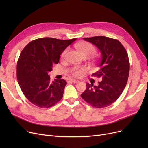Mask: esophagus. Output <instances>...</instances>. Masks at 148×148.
<instances>
[{
  "label": "esophagus",
  "mask_w": 148,
  "mask_h": 148,
  "mask_svg": "<svg viewBox=\"0 0 148 148\" xmlns=\"http://www.w3.org/2000/svg\"><path fill=\"white\" fill-rule=\"evenodd\" d=\"M69 81H70V82H73V83H79V80H75V79H70V80H69Z\"/></svg>",
  "instance_id": "34e87169"
}]
</instances>
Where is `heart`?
<instances>
[{
	"mask_svg": "<svg viewBox=\"0 0 148 148\" xmlns=\"http://www.w3.org/2000/svg\"><path fill=\"white\" fill-rule=\"evenodd\" d=\"M75 47L82 56H91L92 54H94L96 51L95 47L92 44L86 42H81L75 45ZM67 51H68V49H66L63 52H62V57H64ZM84 70H85V68L84 67L75 66L72 69L71 73L74 77H79L82 76L83 74V72L84 71Z\"/></svg>",
	"mask_w": 148,
	"mask_h": 148,
	"instance_id": "obj_1",
	"label": "heart"
}]
</instances>
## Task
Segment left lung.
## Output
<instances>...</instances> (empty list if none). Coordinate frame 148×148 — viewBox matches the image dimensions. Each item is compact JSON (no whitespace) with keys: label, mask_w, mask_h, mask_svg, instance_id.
I'll use <instances>...</instances> for the list:
<instances>
[{"label":"left lung","mask_w":148,"mask_h":148,"mask_svg":"<svg viewBox=\"0 0 148 148\" xmlns=\"http://www.w3.org/2000/svg\"><path fill=\"white\" fill-rule=\"evenodd\" d=\"M83 39L95 45L101 52L99 69L92 75L102 80L97 86L88 83L81 97L95 107H107L118 99L125 88L130 71L128 54L122 44L114 39L103 36Z\"/></svg>","instance_id":"8db88e82"}]
</instances>
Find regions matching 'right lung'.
Returning <instances> with one entry per match:
<instances>
[{
	"label": "right lung",
	"instance_id": "1",
	"mask_svg": "<svg viewBox=\"0 0 148 148\" xmlns=\"http://www.w3.org/2000/svg\"><path fill=\"white\" fill-rule=\"evenodd\" d=\"M75 40L39 38L22 50L17 65V78L22 92L30 103L49 108L62 99L66 82L64 79L51 82L49 73L54 64L59 63L61 53Z\"/></svg>",
	"mask_w": 148,
	"mask_h": 148
}]
</instances>
